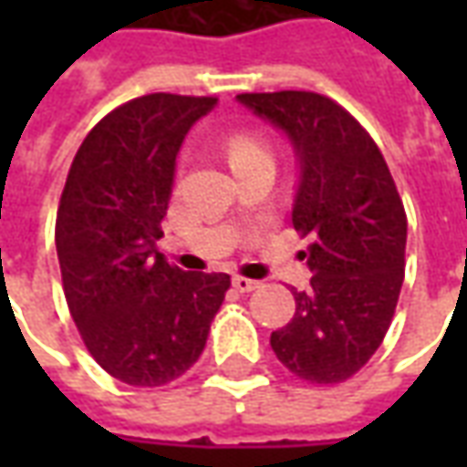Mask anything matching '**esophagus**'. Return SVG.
<instances>
[{"mask_svg":"<svg viewBox=\"0 0 467 467\" xmlns=\"http://www.w3.org/2000/svg\"><path fill=\"white\" fill-rule=\"evenodd\" d=\"M233 285L237 293H253V290H257V287H260V283H257V280H250V277H243V275H234Z\"/></svg>","mask_w":467,"mask_h":467,"instance_id":"34e87169","label":"esophagus"}]
</instances>
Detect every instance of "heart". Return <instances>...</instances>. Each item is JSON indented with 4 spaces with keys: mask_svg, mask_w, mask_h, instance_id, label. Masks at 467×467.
Wrapping results in <instances>:
<instances>
[{
    "mask_svg": "<svg viewBox=\"0 0 467 467\" xmlns=\"http://www.w3.org/2000/svg\"><path fill=\"white\" fill-rule=\"evenodd\" d=\"M224 152H227V162L233 167V172H240L244 167L257 162H273V152L270 147L257 140L254 134L240 132L233 134L227 144H224Z\"/></svg>",
    "mask_w": 467,
    "mask_h": 467,
    "instance_id": "obj_1",
    "label": "heart"
}]
</instances>
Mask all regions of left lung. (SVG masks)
I'll list each match as a JSON object with an SVG mask.
<instances>
[{"mask_svg": "<svg viewBox=\"0 0 467 467\" xmlns=\"http://www.w3.org/2000/svg\"><path fill=\"white\" fill-rule=\"evenodd\" d=\"M277 124L300 160L293 224L307 244L310 287L270 335L300 380L337 385L380 348L405 277L408 217L380 147L335 99L305 89L237 95Z\"/></svg>", "mask_w": 467, "mask_h": 467, "instance_id": "left-lung-1", "label": "left lung"}]
</instances>
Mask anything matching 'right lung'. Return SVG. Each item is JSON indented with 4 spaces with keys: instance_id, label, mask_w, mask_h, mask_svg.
I'll return each mask as SVG.
<instances>
[{
    "instance_id": "add662e5",
    "label": "right lung",
    "mask_w": 467,
    "mask_h": 467,
    "mask_svg": "<svg viewBox=\"0 0 467 467\" xmlns=\"http://www.w3.org/2000/svg\"><path fill=\"white\" fill-rule=\"evenodd\" d=\"M217 97L154 92L89 130L67 174L55 243L77 330L97 365L160 388L200 360L230 275L184 273L157 253L187 130Z\"/></svg>"
}]
</instances>
